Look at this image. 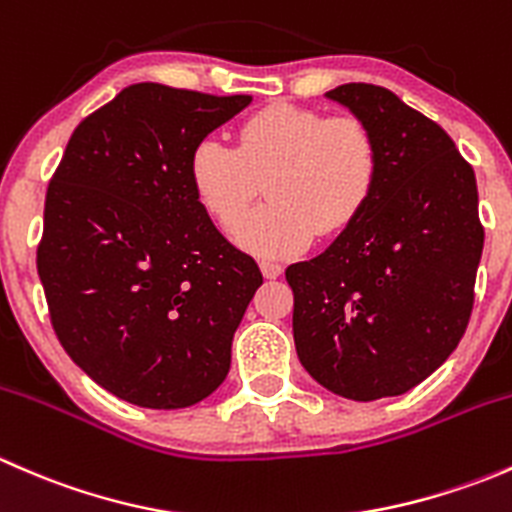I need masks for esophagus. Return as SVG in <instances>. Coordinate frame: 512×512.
<instances>
[{
    "label": "esophagus",
    "mask_w": 512,
    "mask_h": 512,
    "mask_svg": "<svg viewBox=\"0 0 512 512\" xmlns=\"http://www.w3.org/2000/svg\"><path fill=\"white\" fill-rule=\"evenodd\" d=\"M260 270H262V275L267 277V280H277V277L282 275V265H280V262H275V260H262Z\"/></svg>",
    "instance_id": "obj_1"
}]
</instances>
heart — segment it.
I'll return each mask as SVG.
<instances>
[{
	"label": "heart",
	"instance_id": "heart-1",
	"mask_svg": "<svg viewBox=\"0 0 512 512\" xmlns=\"http://www.w3.org/2000/svg\"><path fill=\"white\" fill-rule=\"evenodd\" d=\"M379 173L369 128L352 116H332L275 103L252 113L237 148L205 138L190 156V183L205 213L230 227L267 178L262 208L232 227V240L262 257L304 250L314 230L337 235L359 215Z\"/></svg>",
	"mask_w": 512,
	"mask_h": 512
}]
</instances>
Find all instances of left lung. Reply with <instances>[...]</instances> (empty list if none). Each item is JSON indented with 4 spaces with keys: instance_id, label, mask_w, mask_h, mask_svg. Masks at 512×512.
Wrapping results in <instances>:
<instances>
[{
    "instance_id": "obj_1",
    "label": "left lung",
    "mask_w": 512,
    "mask_h": 512,
    "mask_svg": "<svg viewBox=\"0 0 512 512\" xmlns=\"http://www.w3.org/2000/svg\"><path fill=\"white\" fill-rule=\"evenodd\" d=\"M324 96L369 128L379 173L337 240L287 267L294 347L332 394L401 396L451 356L471 319L483 255L476 173L389 89L344 84Z\"/></svg>"
}]
</instances>
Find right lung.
<instances>
[{
    "mask_svg": "<svg viewBox=\"0 0 512 512\" xmlns=\"http://www.w3.org/2000/svg\"><path fill=\"white\" fill-rule=\"evenodd\" d=\"M250 101L128 86L76 126L46 190L36 270L54 332L128 404L185 409L230 371L262 275L198 203L190 156Z\"/></svg>",
    "mask_w": 512,
    "mask_h": 512,
    "instance_id": "right-lung-1",
    "label": "right lung"
}]
</instances>
